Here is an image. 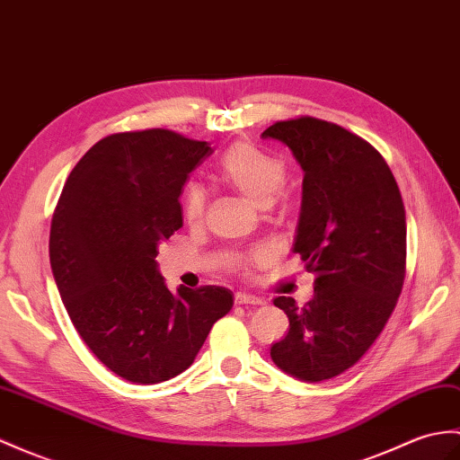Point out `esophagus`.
<instances>
[{
	"mask_svg": "<svg viewBox=\"0 0 460 460\" xmlns=\"http://www.w3.org/2000/svg\"><path fill=\"white\" fill-rule=\"evenodd\" d=\"M234 304L237 305H262L264 300L254 294H244V292H237L234 294Z\"/></svg>",
	"mask_w": 460,
	"mask_h": 460,
	"instance_id": "1",
	"label": "esophagus"
}]
</instances>
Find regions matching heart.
<instances>
[{"label": "heart", "instance_id": "obj_1", "mask_svg": "<svg viewBox=\"0 0 460 460\" xmlns=\"http://www.w3.org/2000/svg\"><path fill=\"white\" fill-rule=\"evenodd\" d=\"M213 176L221 186L247 199L249 204L266 208L280 194L288 180V168L284 160L266 153L251 141L233 143L217 160ZM208 199L198 186H188L181 194V213L190 226H199L206 219ZM270 252L266 249H254L237 259V270L249 272L252 266L264 262Z\"/></svg>", "mask_w": 460, "mask_h": 460}]
</instances>
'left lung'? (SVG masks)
Here are the masks:
<instances>
[{"label":"left lung","mask_w":460,"mask_h":460,"mask_svg":"<svg viewBox=\"0 0 460 460\" xmlns=\"http://www.w3.org/2000/svg\"><path fill=\"white\" fill-rule=\"evenodd\" d=\"M279 138L304 170L294 251L315 274L314 297L297 307L279 296L290 319L274 343V365L304 382L355 367L382 333L405 279V209L390 166L365 138L315 117L276 121Z\"/></svg>","instance_id":"1"}]
</instances>
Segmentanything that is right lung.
I'll list each match as a JSON object with an SVG mask.
<instances>
[{"instance_id": "add662e5", "label": "right lung", "mask_w": 460, "mask_h": 460, "mask_svg": "<svg viewBox=\"0 0 460 460\" xmlns=\"http://www.w3.org/2000/svg\"><path fill=\"white\" fill-rule=\"evenodd\" d=\"M211 153L170 129L113 133L80 158L58 198L49 254L62 304L93 355L129 382L184 372L233 307L221 286L172 294L155 261L181 227V188Z\"/></svg>"}]
</instances>
